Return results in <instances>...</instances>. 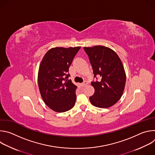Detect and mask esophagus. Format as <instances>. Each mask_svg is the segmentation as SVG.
I'll use <instances>...</instances> for the list:
<instances>
[{"label":"esophagus","mask_w":155,"mask_h":155,"mask_svg":"<svg viewBox=\"0 0 155 155\" xmlns=\"http://www.w3.org/2000/svg\"><path fill=\"white\" fill-rule=\"evenodd\" d=\"M87 85V83L86 82V81H84V82H83L82 84H81V86H83V87H85V86H86Z\"/></svg>","instance_id":"esophagus-1"}]
</instances>
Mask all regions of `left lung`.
<instances>
[{"label": "left lung", "mask_w": 155, "mask_h": 155, "mask_svg": "<svg viewBox=\"0 0 155 155\" xmlns=\"http://www.w3.org/2000/svg\"><path fill=\"white\" fill-rule=\"evenodd\" d=\"M89 56L94 77L100 80L93 81L94 94L90 97L91 103L99 108H108L121 97L126 76L123 63L118 54L111 48L102 45L84 47Z\"/></svg>", "instance_id": "8db88e82"}]
</instances>
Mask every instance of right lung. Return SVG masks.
<instances>
[{
    "label": "right lung",
    "instance_id": "1",
    "mask_svg": "<svg viewBox=\"0 0 155 155\" xmlns=\"http://www.w3.org/2000/svg\"><path fill=\"white\" fill-rule=\"evenodd\" d=\"M81 47H55L43 56L38 72V84L45 104L53 111L64 112L74 107L77 86L71 80L69 68Z\"/></svg>",
    "mask_w": 155,
    "mask_h": 155
}]
</instances>
